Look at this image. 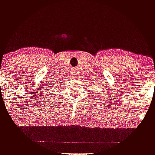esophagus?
Returning a JSON list of instances; mask_svg holds the SVG:
<instances>
[{
	"label": "esophagus",
	"mask_w": 155,
	"mask_h": 155,
	"mask_svg": "<svg viewBox=\"0 0 155 155\" xmlns=\"http://www.w3.org/2000/svg\"><path fill=\"white\" fill-rule=\"evenodd\" d=\"M75 75H76V74H75Z\"/></svg>",
	"instance_id": "1"
}]
</instances>
